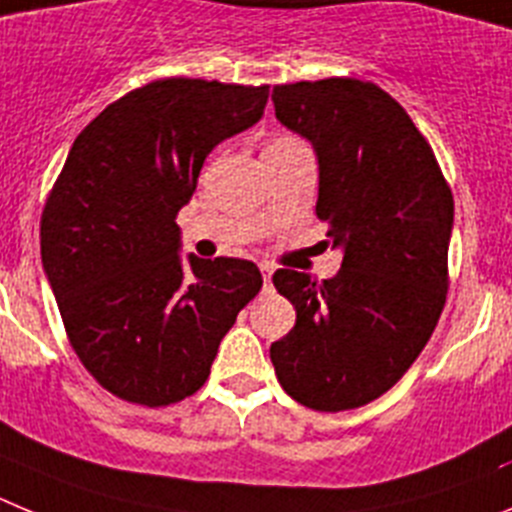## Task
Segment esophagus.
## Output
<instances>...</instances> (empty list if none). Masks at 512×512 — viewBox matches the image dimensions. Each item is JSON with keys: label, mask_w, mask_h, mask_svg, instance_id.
<instances>
[{"label": "esophagus", "mask_w": 512, "mask_h": 512, "mask_svg": "<svg viewBox=\"0 0 512 512\" xmlns=\"http://www.w3.org/2000/svg\"><path fill=\"white\" fill-rule=\"evenodd\" d=\"M260 273H262V280H265V288H270V280H273V267L267 265V262H260Z\"/></svg>", "instance_id": "1"}]
</instances>
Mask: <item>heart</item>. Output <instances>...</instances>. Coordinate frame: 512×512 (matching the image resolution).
Listing matches in <instances>:
<instances>
[{
  "mask_svg": "<svg viewBox=\"0 0 512 512\" xmlns=\"http://www.w3.org/2000/svg\"><path fill=\"white\" fill-rule=\"evenodd\" d=\"M283 142H296V140H293V137H280V140H275L273 145H283Z\"/></svg>",
  "mask_w": 512,
  "mask_h": 512,
  "instance_id": "b5f03b06",
  "label": "heart"
}]
</instances>
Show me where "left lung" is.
Instances as JSON below:
<instances>
[{"mask_svg":"<svg viewBox=\"0 0 512 512\" xmlns=\"http://www.w3.org/2000/svg\"><path fill=\"white\" fill-rule=\"evenodd\" d=\"M275 117L319 158L316 216L342 270L316 283L278 270L296 326L273 342L280 385L313 411H349L388 393L431 339L449 290L454 199L413 119L359 78L273 89Z\"/></svg>","mask_w":512,"mask_h":512,"instance_id":"left-lung-1","label":"left lung"}]
</instances>
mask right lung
I'll return each instance as SVG.
<instances>
[{
    "label": "right lung",
    "mask_w": 512,
    "mask_h": 512,
    "mask_svg": "<svg viewBox=\"0 0 512 512\" xmlns=\"http://www.w3.org/2000/svg\"><path fill=\"white\" fill-rule=\"evenodd\" d=\"M267 86L160 78L109 104L76 137L43 219L40 255L73 352L101 388L160 408L206 382L255 262H181L176 216L206 155L260 122Z\"/></svg>",
    "instance_id": "obj_1"
}]
</instances>
